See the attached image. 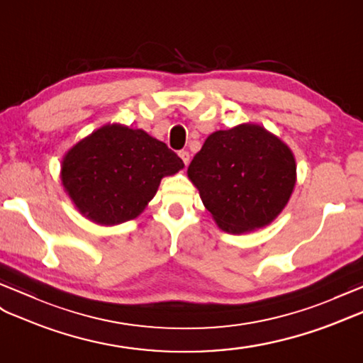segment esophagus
<instances>
[{
	"label": "esophagus",
	"instance_id": "34e87169",
	"mask_svg": "<svg viewBox=\"0 0 363 363\" xmlns=\"http://www.w3.org/2000/svg\"><path fill=\"white\" fill-rule=\"evenodd\" d=\"M179 155H180V158L183 160V163L188 166L189 164V152L188 151H180Z\"/></svg>",
	"mask_w": 363,
	"mask_h": 363
}]
</instances>
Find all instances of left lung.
I'll return each mask as SVG.
<instances>
[{"label": "left lung", "instance_id": "8db88e82", "mask_svg": "<svg viewBox=\"0 0 363 363\" xmlns=\"http://www.w3.org/2000/svg\"><path fill=\"white\" fill-rule=\"evenodd\" d=\"M188 177L218 228L243 234L284 211L296 186V158L279 137L245 123L211 134Z\"/></svg>", "mask_w": 363, "mask_h": 363}]
</instances>
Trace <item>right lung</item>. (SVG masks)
I'll return each instance as SVG.
<instances>
[{"instance_id": "obj_1", "label": "right lung", "mask_w": 363, "mask_h": 363, "mask_svg": "<svg viewBox=\"0 0 363 363\" xmlns=\"http://www.w3.org/2000/svg\"><path fill=\"white\" fill-rule=\"evenodd\" d=\"M183 167L163 141L115 123L69 149L61 162V182L86 218L109 226L138 217L163 177Z\"/></svg>"}]
</instances>
